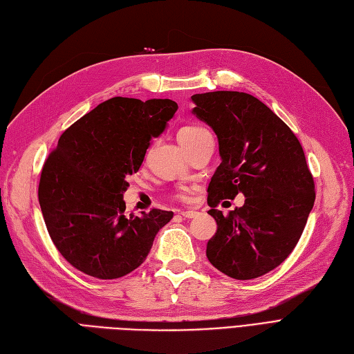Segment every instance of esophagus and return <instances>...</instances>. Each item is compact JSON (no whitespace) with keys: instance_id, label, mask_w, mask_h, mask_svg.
Returning a JSON list of instances; mask_svg holds the SVG:
<instances>
[{"instance_id":"esophagus-1","label":"esophagus","mask_w":354,"mask_h":354,"mask_svg":"<svg viewBox=\"0 0 354 354\" xmlns=\"http://www.w3.org/2000/svg\"><path fill=\"white\" fill-rule=\"evenodd\" d=\"M178 214L186 217V218H192V217H195L198 214V212H195V209H181Z\"/></svg>"}]
</instances>
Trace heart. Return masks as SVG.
I'll use <instances>...</instances> for the list:
<instances>
[{"instance_id":"obj_1","label":"heart","mask_w":354,"mask_h":354,"mask_svg":"<svg viewBox=\"0 0 354 354\" xmlns=\"http://www.w3.org/2000/svg\"><path fill=\"white\" fill-rule=\"evenodd\" d=\"M204 133H208L207 129L201 128V127H185L181 128L177 133V138L180 142H187V141H192L201 136H204ZM180 196L181 198H187L189 196V190L187 189H183L180 192Z\"/></svg>"}]
</instances>
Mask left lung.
<instances>
[{
    "instance_id": "1",
    "label": "left lung",
    "mask_w": 354,
    "mask_h": 354,
    "mask_svg": "<svg viewBox=\"0 0 354 354\" xmlns=\"http://www.w3.org/2000/svg\"><path fill=\"white\" fill-rule=\"evenodd\" d=\"M192 113L214 131L221 165L208 185V214L217 231L207 243L209 263L236 280L277 268L298 244L313 209L314 180L292 129L250 93L192 95ZM238 193L245 205L216 209Z\"/></svg>"
}]
</instances>
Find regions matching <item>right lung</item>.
I'll use <instances>...</instances> for the list:
<instances>
[{
    "label": "right lung",
    "mask_w": 354,
    "mask_h": 354,
    "mask_svg": "<svg viewBox=\"0 0 354 354\" xmlns=\"http://www.w3.org/2000/svg\"><path fill=\"white\" fill-rule=\"evenodd\" d=\"M171 100L114 97L66 129L44 162L38 201L47 231L74 268L113 280L146 261L173 212L127 216L123 194L151 138L177 111Z\"/></svg>",
    "instance_id": "1"
}]
</instances>
